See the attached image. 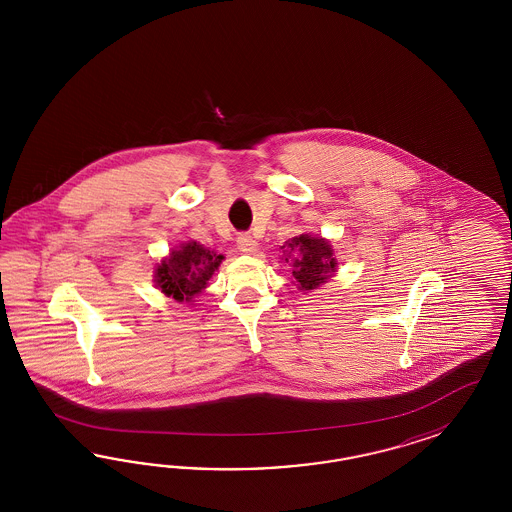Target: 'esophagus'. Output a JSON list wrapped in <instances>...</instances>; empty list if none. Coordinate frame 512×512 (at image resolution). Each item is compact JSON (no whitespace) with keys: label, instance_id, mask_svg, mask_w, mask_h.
<instances>
[{"label":"esophagus","instance_id":"1","mask_svg":"<svg viewBox=\"0 0 512 512\" xmlns=\"http://www.w3.org/2000/svg\"><path fill=\"white\" fill-rule=\"evenodd\" d=\"M236 244H238V249L240 251H244V253H255L257 248H259V244H257V240L251 236V234H240L238 236V240H236Z\"/></svg>","mask_w":512,"mask_h":512}]
</instances>
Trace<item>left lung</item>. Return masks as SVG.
Listing matches in <instances>:
<instances>
[{"instance_id": "left-lung-1", "label": "left lung", "mask_w": 512, "mask_h": 512, "mask_svg": "<svg viewBox=\"0 0 512 512\" xmlns=\"http://www.w3.org/2000/svg\"><path fill=\"white\" fill-rule=\"evenodd\" d=\"M287 248L298 251V257L293 261V276L304 291L319 287L330 278V272L336 270L338 263L332 257V248L323 238L302 234L287 242Z\"/></svg>"}]
</instances>
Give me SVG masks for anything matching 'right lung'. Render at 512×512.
<instances>
[{"mask_svg": "<svg viewBox=\"0 0 512 512\" xmlns=\"http://www.w3.org/2000/svg\"><path fill=\"white\" fill-rule=\"evenodd\" d=\"M221 261L223 255L189 242L182 249L172 251L171 257L157 266V285L174 300L191 302L206 287Z\"/></svg>", "mask_w": 512, "mask_h": 512, "instance_id": "1", "label": "right lung"}]
</instances>
